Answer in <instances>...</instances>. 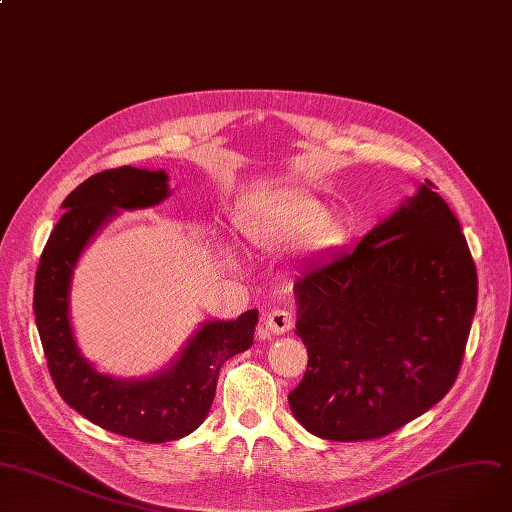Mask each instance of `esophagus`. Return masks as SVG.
Masks as SVG:
<instances>
[{
  "instance_id": "esophagus-1",
  "label": "esophagus",
  "mask_w": 512,
  "mask_h": 512,
  "mask_svg": "<svg viewBox=\"0 0 512 512\" xmlns=\"http://www.w3.org/2000/svg\"><path fill=\"white\" fill-rule=\"evenodd\" d=\"M264 324H266V330L270 334H285L293 328L295 318H293V313L287 311V309H270L266 313Z\"/></svg>"
}]
</instances>
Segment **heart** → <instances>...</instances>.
Segmentation results:
<instances>
[{
    "label": "heart",
    "mask_w": 512,
    "mask_h": 512,
    "mask_svg": "<svg viewBox=\"0 0 512 512\" xmlns=\"http://www.w3.org/2000/svg\"><path fill=\"white\" fill-rule=\"evenodd\" d=\"M235 227L258 250H281L305 238L311 252H326L344 238L342 225L328 217L326 207L299 192L254 196L235 213Z\"/></svg>",
    "instance_id": "heart-1"
}]
</instances>
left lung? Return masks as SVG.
<instances>
[{
    "instance_id": "left-lung-1",
    "label": "left lung",
    "mask_w": 512,
    "mask_h": 512,
    "mask_svg": "<svg viewBox=\"0 0 512 512\" xmlns=\"http://www.w3.org/2000/svg\"><path fill=\"white\" fill-rule=\"evenodd\" d=\"M424 182L355 250L311 264L293 285L307 371L293 416L320 439L371 441L453 387L478 303L461 225Z\"/></svg>"
}]
</instances>
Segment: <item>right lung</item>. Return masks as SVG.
Masks as SVG:
<instances>
[{"mask_svg": "<svg viewBox=\"0 0 512 512\" xmlns=\"http://www.w3.org/2000/svg\"><path fill=\"white\" fill-rule=\"evenodd\" d=\"M164 170L131 166L90 176L63 201V217L38 262L34 316L51 377L65 404L114 435L168 443L196 430L213 404L221 365L254 342L258 309L238 320L205 322L160 373L119 379L98 373L82 355L69 320V289L77 260L119 211L149 209L170 196Z\"/></svg>", "mask_w": 512, "mask_h": 512, "instance_id": "right-lung-1", "label": "right lung"}]
</instances>
